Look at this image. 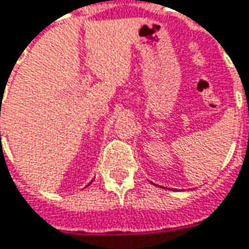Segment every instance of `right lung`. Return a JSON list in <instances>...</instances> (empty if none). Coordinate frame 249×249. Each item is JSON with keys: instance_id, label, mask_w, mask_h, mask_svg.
Masks as SVG:
<instances>
[{"instance_id": "1", "label": "right lung", "mask_w": 249, "mask_h": 249, "mask_svg": "<svg viewBox=\"0 0 249 249\" xmlns=\"http://www.w3.org/2000/svg\"><path fill=\"white\" fill-rule=\"evenodd\" d=\"M89 184H90V183H89ZM89 184H88V186H89Z\"/></svg>"}]
</instances>
